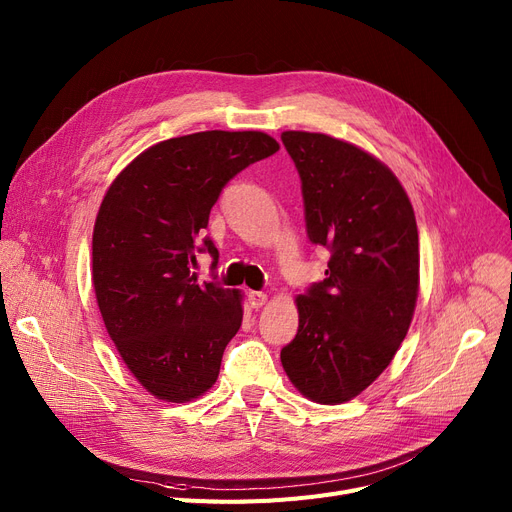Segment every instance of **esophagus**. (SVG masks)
<instances>
[{"label": "esophagus", "mask_w": 512, "mask_h": 512, "mask_svg": "<svg viewBox=\"0 0 512 512\" xmlns=\"http://www.w3.org/2000/svg\"><path fill=\"white\" fill-rule=\"evenodd\" d=\"M248 299H250V306L258 310V308H262V306L266 304V299H268V295H266V293H262V291H250Z\"/></svg>", "instance_id": "esophagus-1"}]
</instances>
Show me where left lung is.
<instances>
[{
	"label": "left lung",
	"instance_id": "8db88e82",
	"mask_svg": "<svg viewBox=\"0 0 512 512\" xmlns=\"http://www.w3.org/2000/svg\"><path fill=\"white\" fill-rule=\"evenodd\" d=\"M310 242L330 250L326 279L295 297L299 326L281 349L293 386L337 405L393 362L419 291L413 206L397 175L366 150L316 132H283Z\"/></svg>",
	"mask_w": 512,
	"mask_h": 512
}]
</instances>
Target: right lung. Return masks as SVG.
<instances>
[{
    "mask_svg": "<svg viewBox=\"0 0 512 512\" xmlns=\"http://www.w3.org/2000/svg\"><path fill=\"white\" fill-rule=\"evenodd\" d=\"M279 150L264 132L210 130L146 148L109 186L93 231V285L107 333L150 395L198 399L242 326V293L198 285L196 252L225 184Z\"/></svg>",
    "mask_w": 512,
    "mask_h": 512,
    "instance_id": "right-lung-1",
    "label": "right lung"
}]
</instances>
